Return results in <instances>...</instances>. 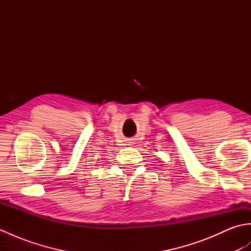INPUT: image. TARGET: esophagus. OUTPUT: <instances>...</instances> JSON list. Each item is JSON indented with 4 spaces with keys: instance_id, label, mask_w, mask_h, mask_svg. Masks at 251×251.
I'll use <instances>...</instances> for the list:
<instances>
[{
    "instance_id": "esophagus-1",
    "label": "esophagus",
    "mask_w": 251,
    "mask_h": 251,
    "mask_svg": "<svg viewBox=\"0 0 251 251\" xmlns=\"http://www.w3.org/2000/svg\"><path fill=\"white\" fill-rule=\"evenodd\" d=\"M129 145H132V143H129Z\"/></svg>"
}]
</instances>
